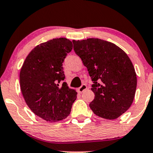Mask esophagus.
Here are the masks:
<instances>
[{"mask_svg": "<svg viewBox=\"0 0 153 153\" xmlns=\"http://www.w3.org/2000/svg\"><path fill=\"white\" fill-rule=\"evenodd\" d=\"M86 88H87V85H85V84H82L81 86H80V88H78V91L79 93H82Z\"/></svg>", "mask_w": 153, "mask_h": 153, "instance_id": "esophagus-1", "label": "esophagus"}]
</instances>
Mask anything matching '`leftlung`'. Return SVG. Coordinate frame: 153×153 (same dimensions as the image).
<instances>
[{
	"mask_svg": "<svg viewBox=\"0 0 153 153\" xmlns=\"http://www.w3.org/2000/svg\"><path fill=\"white\" fill-rule=\"evenodd\" d=\"M73 43L94 82L91 110L103 119L118 118L131 106L136 91L137 75L130 59L114 44L100 39Z\"/></svg>",
	"mask_w": 153,
	"mask_h": 153,
	"instance_id": "obj_1",
	"label": "left lung"
}]
</instances>
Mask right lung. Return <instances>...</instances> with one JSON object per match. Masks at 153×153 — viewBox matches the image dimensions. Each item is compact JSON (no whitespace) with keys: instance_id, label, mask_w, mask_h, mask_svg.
<instances>
[{"instance_id":"add662e5","label":"right lung","mask_w":153,"mask_h":153,"mask_svg":"<svg viewBox=\"0 0 153 153\" xmlns=\"http://www.w3.org/2000/svg\"><path fill=\"white\" fill-rule=\"evenodd\" d=\"M73 50L66 38L53 39L33 49L20 72V86L26 104L47 122L65 119L71 111L77 92L65 82L62 63Z\"/></svg>"}]
</instances>
